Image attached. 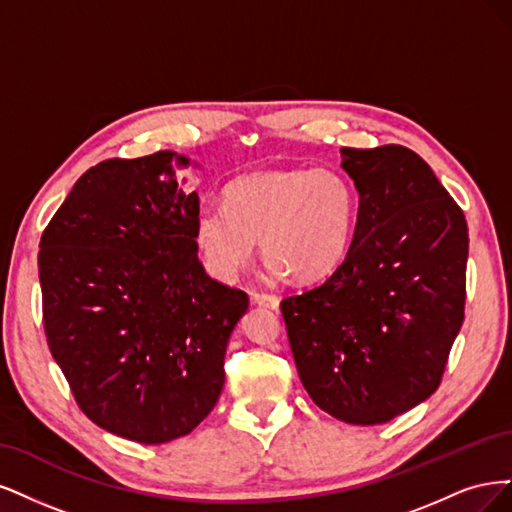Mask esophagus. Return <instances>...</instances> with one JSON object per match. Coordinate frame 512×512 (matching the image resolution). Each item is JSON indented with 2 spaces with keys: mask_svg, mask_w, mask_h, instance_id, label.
Masks as SVG:
<instances>
[{
  "mask_svg": "<svg viewBox=\"0 0 512 512\" xmlns=\"http://www.w3.org/2000/svg\"><path fill=\"white\" fill-rule=\"evenodd\" d=\"M251 300L255 306L270 308V310H278V306H280V300L276 298V295H268V293H253Z\"/></svg>",
  "mask_w": 512,
  "mask_h": 512,
  "instance_id": "obj_1",
  "label": "esophagus"
}]
</instances>
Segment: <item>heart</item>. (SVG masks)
<instances>
[{"mask_svg": "<svg viewBox=\"0 0 512 512\" xmlns=\"http://www.w3.org/2000/svg\"><path fill=\"white\" fill-rule=\"evenodd\" d=\"M223 204L197 208L193 242L225 283L251 261L257 240L274 274L300 283L327 276L349 251L359 210L351 180L329 168L244 174L225 187Z\"/></svg>", "mask_w": 512, "mask_h": 512, "instance_id": "b5f03b06", "label": "heart"}]
</instances>
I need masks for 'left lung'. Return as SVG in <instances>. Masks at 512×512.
Returning a JSON list of instances; mask_svg holds the SVG:
<instances>
[{
    "instance_id": "left-lung-1",
    "label": "left lung",
    "mask_w": 512,
    "mask_h": 512,
    "mask_svg": "<svg viewBox=\"0 0 512 512\" xmlns=\"http://www.w3.org/2000/svg\"><path fill=\"white\" fill-rule=\"evenodd\" d=\"M359 193L349 251L321 285L283 300L300 381L321 410L376 425L438 389L464 321L468 225L410 148H342Z\"/></svg>"
}]
</instances>
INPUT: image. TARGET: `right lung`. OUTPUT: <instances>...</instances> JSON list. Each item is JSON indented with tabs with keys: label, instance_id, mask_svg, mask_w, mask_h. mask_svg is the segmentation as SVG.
<instances>
[{
	"label": "right lung",
	"instance_id": "1",
	"mask_svg": "<svg viewBox=\"0 0 512 512\" xmlns=\"http://www.w3.org/2000/svg\"><path fill=\"white\" fill-rule=\"evenodd\" d=\"M172 151L82 174L44 229L38 272L51 353L85 415L121 438L191 434L217 404L249 295L197 259L200 197Z\"/></svg>",
	"mask_w": 512,
	"mask_h": 512
}]
</instances>
